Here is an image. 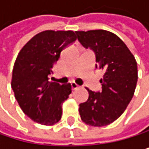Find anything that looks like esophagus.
<instances>
[{
    "label": "esophagus",
    "mask_w": 149,
    "mask_h": 149,
    "mask_svg": "<svg viewBox=\"0 0 149 149\" xmlns=\"http://www.w3.org/2000/svg\"><path fill=\"white\" fill-rule=\"evenodd\" d=\"M70 87H71V90H72V91H75V90H77V89L79 88V86H78L77 84H75V83H71V84H70Z\"/></svg>",
    "instance_id": "1"
}]
</instances>
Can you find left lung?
Returning a JSON list of instances; mask_svg holds the SVG:
<instances>
[{
	"label": "left lung",
	"instance_id": "obj_1",
	"mask_svg": "<svg viewBox=\"0 0 149 149\" xmlns=\"http://www.w3.org/2000/svg\"><path fill=\"white\" fill-rule=\"evenodd\" d=\"M75 33L80 45L95 54V69L104 71L102 91L88 88V99L79 104L81 120L94 127L108 125L123 113L132 99L138 81L136 60L113 33L102 29Z\"/></svg>",
	"mask_w": 149,
	"mask_h": 149
}]
</instances>
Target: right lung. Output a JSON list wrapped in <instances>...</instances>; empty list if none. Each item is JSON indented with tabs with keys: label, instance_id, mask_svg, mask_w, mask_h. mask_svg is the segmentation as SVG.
Returning a JSON list of instances; mask_svg holds the SVG:
<instances>
[{
	"label": "right lung",
	"instance_id": "add662e5",
	"mask_svg": "<svg viewBox=\"0 0 149 149\" xmlns=\"http://www.w3.org/2000/svg\"><path fill=\"white\" fill-rule=\"evenodd\" d=\"M75 41L73 31L46 30L29 40L16 59L11 88L22 111L36 123L54 125L61 118L70 84L50 82L49 76L61 52Z\"/></svg>",
	"mask_w": 149,
	"mask_h": 149
}]
</instances>
